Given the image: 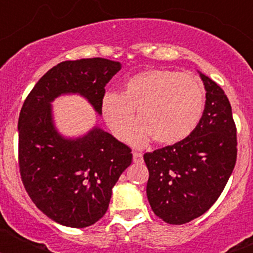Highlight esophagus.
Returning <instances> with one entry per match:
<instances>
[{
	"label": "esophagus",
	"instance_id": "34e87169",
	"mask_svg": "<svg viewBox=\"0 0 253 253\" xmlns=\"http://www.w3.org/2000/svg\"><path fill=\"white\" fill-rule=\"evenodd\" d=\"M133 161L134 163H142L143 162V154L139 152H133Z\"/></svg>",
	"mask_w": 253,
	"mask_h": 253
}]
</instances>
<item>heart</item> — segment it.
Wrapping results in <instances>:
<instances>
[{
	"instance_id": "b5f03b06",
	"label": "heart",
	"mask_w": 253,
	"mask_h": 253,
	"mask_svg": "<svg viewBox=\"0 0 253 253\" xmlns=\"http://www.w3.org/2000/svg\"><path fill=\"white\" fill-rule=\"evenodd\" d=\"M205 107V87L198 77L171 69H148L128 78L123 93L107 92L101 111L119 140L128 139L134 110L141 122L129 142L142 147L153 138L158 144H175L193 133Z\"/></svg>"
}]
</instances>
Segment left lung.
<instances>
[{"mask_svg": "<svg viewBox=\"0 0 253 253\" xmlns=\"http://www.w3.org/2000/svg\"><path fill=\"white\" fill-rule=\"evenodd\" d=\"M205 87L202 119L189 137L143 156L149 171L147 198L169 224H185L216 202L237 160V129L220 86L200 73Z\"/></svg>", "mask_w": 253, "mask_h": 253, "instance_id": "obj_1", "label": "left lung"}]
</instances>
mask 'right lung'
Returning a JSON list of instances; mask_svg holds the SVG:
<instances>
[{
    "label": "right lung",
    "mask_w": 253,
    "mask_h": 253,
    "mask_svg": "<svg viewBox=\"0 0 253 253\" xmlns=\"http://www.w3.org/2000/svg\"><path fill=\"white\" fill-rule=\"evenodd\" d=\"M120 69L119 62L105 58L62 62L40 78L20 111L22 184L38 209L66 227H88L104 216L114 185L133 154L99 126L82 137L64 138L55 129L51 102L78 93L101 115L105 86Z\"/></svg>",
    "instance_id": "1"
}]
</instances>
